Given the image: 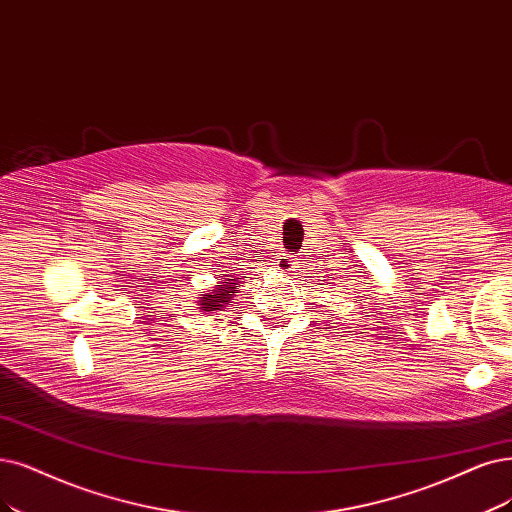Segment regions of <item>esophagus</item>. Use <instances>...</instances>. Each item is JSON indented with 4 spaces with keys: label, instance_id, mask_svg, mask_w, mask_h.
Segmentation results:
<instances>
[{
    "label": "esophagus",
    "instance_id": "34e87169",
    "mask_svg": "<svg viewBox=\"0 0 512 512\" xmlns=\"http://www.w3.org/2000/svg\"><path fill=\"white\" fill-rule=\"evenodd\" d=\"M295 268V259L289 253H280L276 259V270L282 274H289Z\"/></svg>",
    "mask_w": 512,
    "mask_h": 512
}]
</instances>
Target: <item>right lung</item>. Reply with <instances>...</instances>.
Returning a JSON list of instances; mask_svg holds the SVG:
<instances>
[{
  "label": "right lung",
  "instance_id": "obj_1",
  "mask_svg": "<svg viewBox=\"0 0 512 512\" xmlns=\"http://www.w3.org/2000/svg\"><path fill=\"white\" fill-rule=\"evenodd\" d=\"M236 289V280L230 278L225 285H217V289L213 293H208L204 297H200V308H204V312H213V310H221L225 304H230V297Z\"/></svg>",
  "mask_w": 512,
  "mask_h": 512
}]
</instances>
